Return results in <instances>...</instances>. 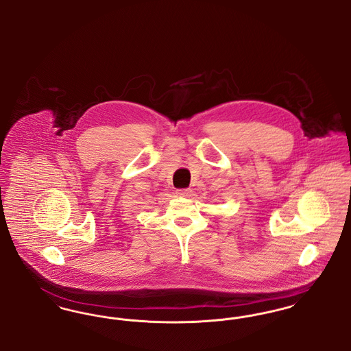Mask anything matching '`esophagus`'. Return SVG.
<instances>
[{
  "label": "esophagus",
  "mask_w": 351,
  "mask_h": 351,
  "mask_svg": "<svg viewBox=\"0 0 351 351\" xmlns=\"http://www.w3.org/2000/svg\"><path fill=\"white\" fill-rule=\"evenodd\" d=\"M191 193H192L191 189H178V191H176V195H178L179 197H189Z\"/></svg>",
  "instance_id": "esophagus-1"
}]
</instances>
